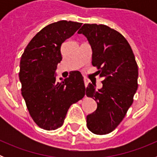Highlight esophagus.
I'll return each instance as SVG.
<instances>
[{
	"label": "esophagus",
	"instance_id": "34e87169",
	"mask_svg": "<svg viewBox=\"0 0 157 157\" xmlns=\"http://www.w3.org/2000/svg\"><path fill=\"white\" fill-rule=\"evenodd\" d=\"M89 82H90V81H89L88 78H84V83H85L86 86H88Z\"/></svg>",
	"mask_w": 157,
	"mask_h": 157
}]
</instances>
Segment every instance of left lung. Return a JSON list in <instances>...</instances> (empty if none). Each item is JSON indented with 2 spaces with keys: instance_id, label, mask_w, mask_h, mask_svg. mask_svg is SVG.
I'll use <instances>...</instances> for the list:
<instances>
[{
  "instance_id": "obj_1",
  "label": "left lung",
  "mask_w": 157,
  "mask_h": 157,
  "mask_svg": "<svg viewBox=\"0 0 157 157\" xmlns=\"http://www.w3.org/2000/svg\"><path fill=\"white\" fill-rule=\"evenodd\" d=\"M78 34L87 38L92 48V65L103 78L102 87L89 83L87 97L94 98L98 108L86 116V126L96 134L115 130L133 103L138 89V68L128 41L120 33L103 24L86 23ZM93 83V82H92Z\"/></svg>"
}]
</instances>
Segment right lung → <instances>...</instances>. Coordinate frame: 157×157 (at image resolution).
I'll list each match as a JSON object with an SVG mask.
<instances>
[{
  "mask_svg": "<svg viewBox=\"0 0 157 157\" xmlns=\"http://www.w3.org/2000/svg\"><path fill=\"white\" fill-rule=\"evenodd\" d=\"M81 26V23L66 20L48 25L32 38L21 56L22 96L33 120L45 130L61 127L71 105L85 95L78 71H72L62 82H56V72L62 59L61 45Z\"/></svg>",
  "mask_w": 157,
  "mask_h": 157,
  "instance_id": "right-lung-1",
  "label": "right lung"
}]
</instances>
